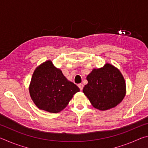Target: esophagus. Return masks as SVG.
<instances>
[{"label": "esophagus", "instance_id": "esophagus-1", "mask_svg": "<svg viewBox=\"0 0 148 148\" xmlns=\"http://www.w3.org/2000/svg\"><path fill=\"white\" fill-rule=\"evenodd\" d=\"M78 87H79V88L80 90H82V89H83V87H84V85L82 84H78Z\"/></svg>", "mask_w": 148, "mask_h": 148}]
</instances>
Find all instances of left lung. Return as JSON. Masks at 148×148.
I'll list each match as a JSON object with an SVG mask.
<instances>
[{"label": "left lung", "instance_id": "8db88e82", "mask_svg": "<svg viewBox=\"0 0 148 148\" xmlns=\"http://www.w3.org/2000/svg\"><path fill=\"white\" fill-rule=\"evenodd\" d=\"M88 84L83 92L92 106L100 110L116 107L124 99L126 84L123 76L113 65L106 63L102 68L95 69L87 76Z\"/></svg>", "mask_w": 148, "mask_h": 148}]
</instances>
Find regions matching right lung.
I'll return each instance as SVG.
<instances>
[{
	"label": "right lung",
	"mask_w": 148,
	"mask_h": 148,
	"mask_svg": "<svg viewBox=\"0 0 148 148\" xmlns=\"http://www.w3.org/2000/svg\"><path fill=\"white\" fill-rule=\"evenodd\" d=\"M79 87L69 81L51 61L35 69L29 86L32 101L39 109L58 113L68 105Z\"/></svg>",
	"instance_id": "add662e5"
}]
</instances>
